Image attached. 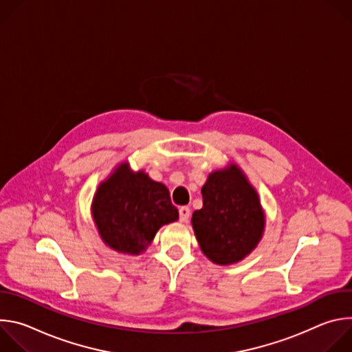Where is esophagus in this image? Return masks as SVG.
Here are the masks:
<instances>
[{
    "label": "esophagus",
    "instance_id": "obj_1",
    "mask_svg": "<svg viewBox=\"0 0 352 352\" xmlns=\"http://www.w3.org/2000/svg\"><path fill=\"white\" fill-rule=\"evenodd\" d=\"M189 217H190V210H189V208H186V206L179 208V220H181L182 223H186V221L189 220Z\"/></svg>",
    "mask_w": 352,
    "mask_h": 352
}]
</instances>
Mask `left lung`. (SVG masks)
Masks as SVG:
<instances>
[{
  "label": "left lung",
  "mask_w": 352,
  "mask_h": 352,
  "mask_svg": "<svg viewBox=\"0 0 352 352\" xmlns=\"http://www.w3.org/2000/svg\"><path fill=\"white\" fill-rule=\"evenodd\" d=\"M204 208L192 214L200 249L216 265L242 261L265 231L259 195L236 164L209 174L202 186Z\"/></svg>",
  "instance_id": "obj_1"
}]
</instances>
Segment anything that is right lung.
I'll use <instances>...</instances> for the list:
<instances>
[{
  "label": "right lung",
  "mask_w": 352,
  "mask_h": 352,
  "mask_svg": "<svg viewBox=\"0 0 352 352\" xmlns=\"http://www.w3.org/2000/svg\"><path fill=\"white\" fill-rule=\"evenodd\" d=\"M91 216L106 245L121 254L139 255L160 227L178 220V210L166 185L121 163L98 185Z\"/></svg>",
  "instance_id": "right-lung-1"
}]
</instances>
